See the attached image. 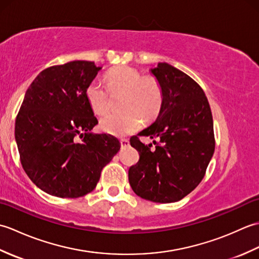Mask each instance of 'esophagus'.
I'll return each mask as SVG.
<instances>
[{
	"label": "esophagus",
	"mask_w": 259,
	"mask_h": 259,
	"mask_svg": "<svg viewBox=\"0 0 259 259\" xmlns=\"http://www.w3.org/2000/svg\"><path fill=\"white\" fill-rule=\"evenodd\" d=\"M120 144H121V148H125L129 146V140L122 138V139H120Z\"/></svg>",
	"instance_id": "1"
}]
</instances>
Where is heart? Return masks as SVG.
Masks as SVG:
<instances>
[{
  "label": "heart",
  "mask_w": 259,
  "mask_h": 259,
  "mask_svg": "<svg viewBox=\"0 0 259 259\" xmlns=\"http://www.w3.org/2000/svg\"><path fill=\"white\" fill-rule=\"evenodd\" d=\"M106 81L109 91L97 80L88 84L85 98L91 110L99 115L107 113L111 93L112 96L123 95L121 108L125 111L103 117L100 128L104 133L114 136L133 134L140 128L141 118L151 120L158 114L163 95L160 83L153 76H142L138 70L130 67H118L108 71Z\"/></svg>",
  "instance_id": "b5f03b06"
}]
</instances>
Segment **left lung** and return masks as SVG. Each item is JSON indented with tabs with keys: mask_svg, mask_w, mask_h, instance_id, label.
Listing matches in <instances>:
<instances>
[{
	"mask_svg": "<svg viewBox=\"0 0 259 259\" xmlns=\"http://www.w3.org/2000/svg\"><path fill=\"white\" fill-rule=\"evenodd\" d=\"M150 71L161 85L162 104L155 122L138 135L158 142L151 148L138 136L130 139L140 158L129 169V184L146 200L175 202L206 174L214 151L212 114L205 92L189 75L166 62Z\"/></svg>",
	"mask_w": 259,
	"mask_h": 259,
	"instance_id": "left-lung-1",
	"label": "left lung"
}]
</instances>
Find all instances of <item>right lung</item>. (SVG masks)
Listing matches in <instances>:
<instances>
[{
    "label": "right lung",
    "instance_id": "obj_1",
    "mask_svg": "<svg viewBox=\"0 0 259 259\" xmlns=\"http://www.w3.org/2000/svg\"><path fill=\"white\" fill-rule=\"evenodd\" d=\"M100 70L95 62L80 60L53 65L38 73L25 92L15 120V141L25 174L49 195L89 194L120 150L115 137L91 133L98 120L85 89Z\"/></svg>",
    "mask_w": 259,
    "mask_h": 259
}]
</instances>
